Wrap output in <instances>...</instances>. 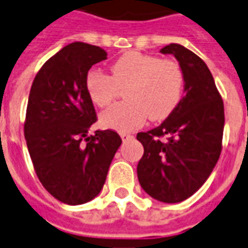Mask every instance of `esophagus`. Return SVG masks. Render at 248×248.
Masks as SVG:
<instances>
[{"label": "esophagus", "instance_id": "obj_1", "mask_svg": "<svg viewBox=\"0 0 248 248\" xmlns=\"http://www.w3.org/2000/svg\"><path fill=\"white\" fill-rule=\"evenodd\" d=\"M120 136L124 142H125V140H131V139H134V135H131V134H125V132L120 134Z\"/></svg>", "mask_w": 248, "mask_h": 248}]
</instances>
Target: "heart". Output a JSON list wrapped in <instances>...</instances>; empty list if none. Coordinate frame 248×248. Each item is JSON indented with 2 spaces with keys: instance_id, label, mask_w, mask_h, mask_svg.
<instances>
[{
  "instance_id": "b5f03b06",
  "label": "heart",
  "mask_w": 248,
  "mask_h": 248,
  "mask_svg": "<svg viewBox=\"0 0 248 248\" xmlns=\"http://www.w3.org/2000/svg\"><path fill=\"white\" fill-rule=\"evenodd\" d=\"M112 76L93 69L86 78L90 101L98 108L112 104L119 87H125L127 102L113 105L101 114L106 128L129 132L147 119L159 121L170 116L184 93V75L172 60H161L138 51L125 53L110 66Z\"/></svg>"
}]
</instances>
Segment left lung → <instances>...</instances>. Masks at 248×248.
<instances>
[{"mask_svg": "<svg viewBox=\"0 0 248 248\" xmlns=\"http://www.w3.org/2000/svg\"><path fill=\"white\" fill-rule=\"evenodd\" d=\"M159 53L177 60L186 95L161 125L136 135L144 149L136 170L151 198L179 203L203 186L220 158L224 104L212 72L195 53L179 43Z\"/></svg>", "mask_w": 248, "mask_h": 248, "instance_id": "left-lung-1", "label": "left lung"}]
</instances>
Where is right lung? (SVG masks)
Returning <instances> with one entry per match:
<instances>
[{"instance_id": "right-lung-1", "label": "right lung", "mask_w": 248, "mask_h": 248, "mask_svg": "<svg viewBox=\"0 0 248 248\" xmlns=\"http://www.w3.org/2000/svg\"><path fill=\"white\" fill-rule=\"evenodd\" d=\"M106 58L98 46L69 43L43 64L30 91L24 124L28 153L43 187L66 205L97 197L121 144L110 129L89 135L97 114L86 78Z\"/></svg>"}]
</instances>
